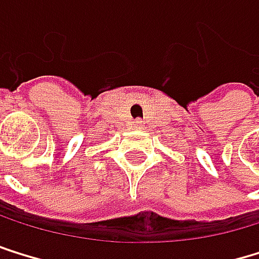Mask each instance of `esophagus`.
<instances>
[{"label": "esophagus", "instance_id": "esophagus-1", "mask_svg": "<svg viewBox=\"0 0 259 259\" xmlns=\"http://www.w3.org/2000/svg\"><path fill=\"white\" fill-rule=\"evenodd\" d=\"M138 124H140V122H137V125H138Z\"/></svg>", "mask_w": 259, "mask_h": 259}]
</instances>
